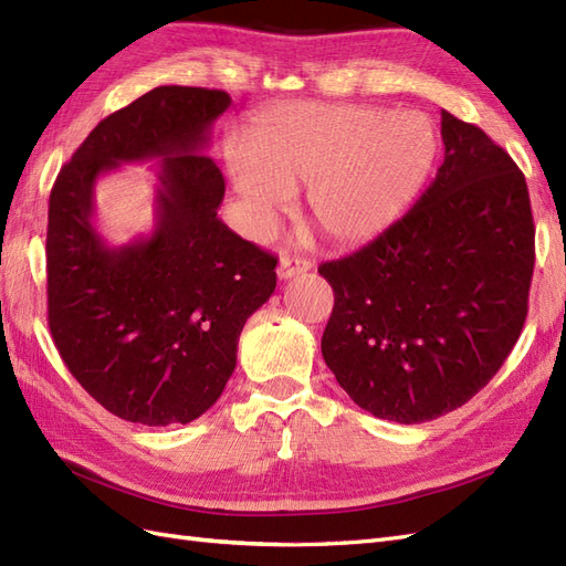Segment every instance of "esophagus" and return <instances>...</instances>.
I'll return each instance as SVG.
<instances>
[{
    "instance_id": "34e87169",
    "label": "esophagus",
    "mask_w": 566,
    "mask_h": 566,
    "mask_svg": "<svg viewBox=\"0 0 566 566\" xmlns=\"http://www.w3.org/2000/svg\"><path fill=\"white\" fill-rule=\"evenodd\" d=\"M310 269H312V262H310V260H304V256H290V254H283V256H281V262H279L276 273H279V279H281V281H290V279H295V276H300V273L310 271Z\"/></svg>"
}]
</instances>
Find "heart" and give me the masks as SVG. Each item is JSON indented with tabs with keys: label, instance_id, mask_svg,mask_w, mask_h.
Listing matches in <instances>:
<instances>
[{
	"label": "heart",
	"instance_id": "heart-1",
	"mask_svg": "<svg viewBox=\"0 0 566 566\" xmlns=\"http://www.w3.org/2000/svg\"><path fill=\"white\" fill-rule=\"evenodd\" d=\"M437 153V129L422 113L290 101L252 119L229 175L254 229H269L306 186L314 224L333 243L356 245L397 224Z\"/></svg>",
	"mask_w": 566,
	"mask_h": 566
}]
</instances>
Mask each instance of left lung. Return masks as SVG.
Returning <instances> with one entry per match:
<instances>
[{"mask_svg":"<svg viewBox=\"0 0 566 566\" xmlns=\"http://www.w3.org/2000/svg\"><path fill=\"white\" fill-rule=\"evenodd\" d=\"M443 163L397 224L318 266L335 306L325 366L356 406L416 424L486 387L524 328L534 217L522 169L441 111Z\"/></svg>","mask_w":566,"mask_h":566,"instance_id":"left-lung-1","label":"left lung"}]
</instances>
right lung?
<instances>
[{
  "instance_id": "obj_1",
  "label": "right lung",
  "mask_w": 566,
  "mask_h": 566,
  "mask_svg": "<svg viewBox=\"0 0 566 566\" xmlns=\"http://www.w3.org/2000/svg\"><path fill=\"white\" fill-rule=\"evenodd\" d=\"M231 96L156 87L92 129L49 198V331L73 378L113 416L148 427L200 418L235 368L245 321L276 290V256L217 217L208 156ZM160 159L157 229L111 249L93 227L95 179Z\"/></svg>"
}]
</instances>
